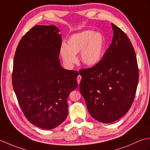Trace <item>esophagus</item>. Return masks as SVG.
<instances>
[{
  "mask_svg": "<svg viewBox=\"0 0 150 150\" xmlns=\"http://www.w3.org/2000/svg\"><path fill=\"white\" fill-rule=\"evenodd\" d=\"M81 76L80 75H78V77H77V83H78V84H80V82H81Z\"/></svg>",
  "mask_w": 150,
  "mask_h": 150,
  "instance_id": "34e87169",
  "label": "esophagus"
}]
</instances>
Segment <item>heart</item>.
<instances>
[{
  "label": "heart",
  "mask_w": 150,
  "mask_h": 150,
  "mask_svg": "<svg viewBox=\"0 0 150 150\" xmlns=\"http://www.w3.org/2000/svg\"><path fill=\"white\" fill-rule=\"evenodd\" d=\"M106 40L100 33L86 30L73 35L60 49L62 59L71 67L77 60L76 54L81 52L80 59L84 65L93 67L99 63L105 52Z\"/></svg>",
  "instance_id": "b5f03b06"
}]
</instances>
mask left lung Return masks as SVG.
Instances as JSON below:
<instances>
[{"label": "left lung", "instance_id": "1", "mask_svg": "<svg viewBox=\"0 0 150 150\" xmlns=\"http://www.w3.org/2000/svg\"><path fill=\"white\" fill-rule=\"evenodd\" d=\"M113 40L101 61L79 71L80 90L89 113L103 123L123 117L132 106L139 81L134 48L126 33L113 24Z\"/></svg>", "mask_w": 150, "mask_h": 150}]
</instances>
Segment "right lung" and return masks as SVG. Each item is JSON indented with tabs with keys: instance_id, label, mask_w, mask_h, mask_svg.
<instances>
[{
	"instance_id": "add662e5",
	"label": "right lung",
	"mask_w": 150,
	"mask_h": 150,
	"mask_svg": "<svg viewBox=\"0 0 150 150\" xmlns=\"http://www.w3.org/2000/svg\"><path fill=\"white\" fill-rule=\"evenodd\" d=\"M61 44L56 26L36 25L22 38L14 57L12 84L19 105L31 124L45 129L64 121L68 96L78 86L79 73L60 65Z\"/></svg>"
}]
</instances>
